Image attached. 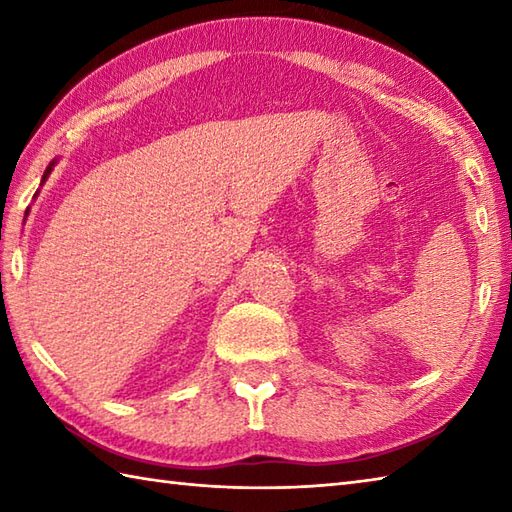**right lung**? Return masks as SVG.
I'll return each mask as SVG.
<instances>
[{
	"instance_id": "obj_1",
	"label": "right lung",
	"mask_w": 512,
	"mask_h": 512,
	"mask_svg": "<svg viewBox=\"0 0 512 512\" xmlns=\"http://www.w3.org/2000/svg\"><path fill=\"white\" fill-rule=\"evenodd\" d=\"M50 171H52V165L46 169V173H43V180H41V182H46V178H48V173H50Z\"/></svg>"
}]
</instances>
